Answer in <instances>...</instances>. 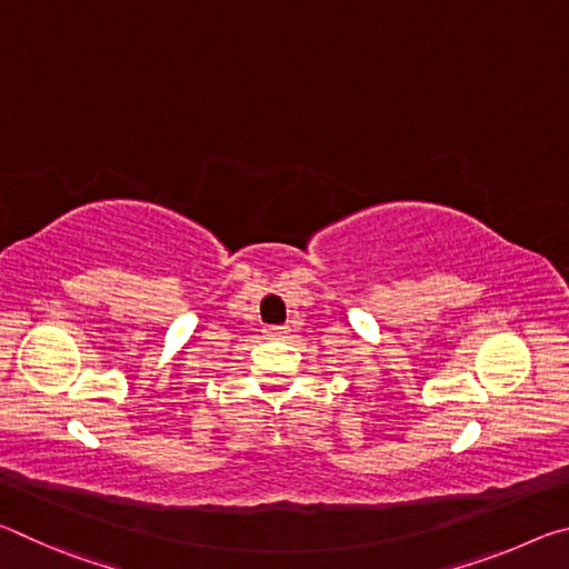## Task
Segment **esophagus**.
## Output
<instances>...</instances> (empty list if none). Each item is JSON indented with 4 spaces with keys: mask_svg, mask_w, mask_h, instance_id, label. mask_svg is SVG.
<instances>
[{
    "mask_svg": "<svg viewBox=\"0 0 569 569\" xmlns=\"http://www.w3.org/2000/svg\"><path fill=\"white\" fill-rule=\"evenodd\" d=\"M266 333H268V336H283L286 329H283V326H268Z\"/></svg>",
    "mask_w": 569,
    "mask_h": 569,
    "instance_id": "esophagus-1",
    "label": "esophagus"
}]
</instances>
